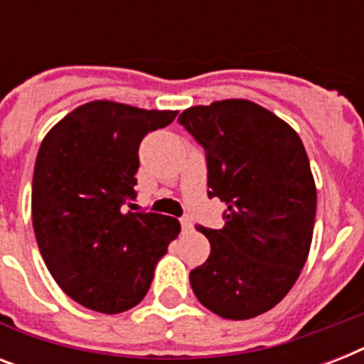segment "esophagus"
Instances as JSON below:
<instances>
[{
	"label": "esophagus",
	"instance_id": "1",
	"mask_svg": "<svg viewBox=\"0 0 364 364\" xmlns=\"http://www.w3.org/2000/svg\"><path fill=\"white\" fill-rule=\"evenodd\" d=\"M181 228H183V232H188V230H193V221H191L188 217H183Z\"/></svg>",
	"mask_w": 364,
	"mask_h": 364
}]
</instances>
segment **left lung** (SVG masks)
Wrapping results in <instances>:
<instances>
[{"instance_id": "1", "label": "left lung", "mask_w": 364, "mask_h": 364, "mask_svg": "<svg viewBox=\"0 0 364 364\" xmlns=\"http://www.w3.org/2000/svg\"><path fill=\"white\" fill-rule=\"evenodd\" d=\"M179 124L205 149L208 196L227 204L225 227H196L211 243L191 287L210 311L251 319L272 310L304 268L317 191L299 134L249 100L188 107Z\"/></svg>"}]
</instances>
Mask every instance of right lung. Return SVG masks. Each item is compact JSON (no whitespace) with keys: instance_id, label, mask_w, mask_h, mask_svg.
<instances>
[{"instance_id":"1","label":"right lung","mask_w":364,"mask_h":364,"mask_svg":"<svg viewBox=\"0 0 364 364\" xmlns=\"http://www.w3.org/2000/svg\"><path fill=\"white\" fill-rule=\"evenodd\" d=\"M176 117L96 100L41 141L31 183L37 245L62 291L88 310L121 314L139 304L181 230L176 217L128 211L139 143Z\"/></svg>"}]
</instances>
